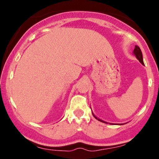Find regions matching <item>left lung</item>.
<instances>
[{
  "instance_id": "1",
  "label": "left lung",
  "mask_w": 159,
  "mask_h": 159,
  "mask_svg": "<svg viewBox=\"0 0 159 159\" xmlns=\"http://www.w3.org/2000/svg\"><path fill=\"white\" fill-rule=\"evenodd\" d=\"M134 55L136 56L137 59H138V61H139L140 62V63H142V64L144 65L143 61V55H142L141 50H140V48L139 47H138V46H137V45H135V47H134ZM93 116H94V115H93ZM94 117L96 118V119H97L98 120H99V121L102 122V123H105V122L102 121V120H101L98 119V118H97V117H96V116H94Z\"/></svg>"
}]
</instances>
